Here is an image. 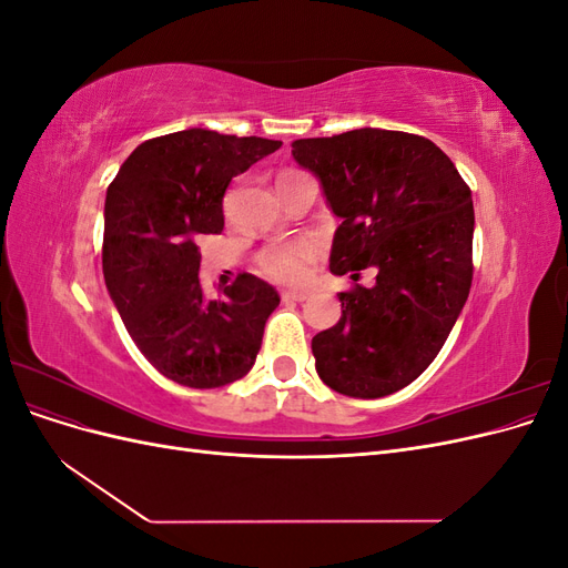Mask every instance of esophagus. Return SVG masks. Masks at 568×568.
Returning a JSON list of instances; mask_svg holds the SVG:
<instances>
[{
	"label": "esophagus",
	"instance_id": "esophagus-1",
	"mask_svg": "<svg viewBox=\"0 0 568 568\" xmlns=\"http://www.w3.org/2000/svg\"><path fill=\"white\" fill-rule=\"evenodd\" d=\"M282 298H284V301L303 303V301L311 298V291H282Z\"/></svg>",
	"mask_w": 568,
	"mask_h": 568
}]
</instances>
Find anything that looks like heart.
I'll use <instances>...</instances> for the list:
<instances>
[{
  "instance_id": "b5f03b06",
  "label": "heart",
  "mask_w": 568,
  "mask_h": 568,
  "mask_svg": "<svg viewBox=\"0 0 568 568\" xmlns=\"http://www.w3.org/2000/svg\"><path fill=\"white\" fill-rule=\"evenodd\" d=\"M284 178H294L288 173ZM324 253V244L313 234H303L265 246L255 255V263L261 274L277 284H301L311 277L313 265Z\"/></svg>"
}]
</instances>
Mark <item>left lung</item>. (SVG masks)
<instances>
[{"mask_svg": "<svg viewBox=\"0 0 568 568\" xmlns=\"http://www.w3.org/2000/svg\"><path fill=\"white\" fill-rule=\"evenodd\" d=\"M291 146L341 217L329 270L376 272L374 286L341 291V320L313 338L320 379L351 398L390 395L434 363L467 303L471 189L419 134L363 128Z\"/></svg>", "mask_w": 568, "mask_h": 568, "instance_id": "obj_1", "label": "left lung"}]
</instances>
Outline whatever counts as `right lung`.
<instances>
[{"instance_id":"right-lung-1","label":"right lung","mask_w":568,"mask_h":568,"mask_svg":"<svg viewBox=\"0 0 568 568\" xmlns=\"http://www.w3.org/2000/svg\"><path fill=\"white\" fill-rule=\"evenodd\" d=\"M282 146L263 136L182 130L136 146L106 189L101 265L136 348L168 379L217 388L242 379L280 305L244 272L209 301L199 282V234L225 227L232 178Z\"/></svg>"}]
</instances>
